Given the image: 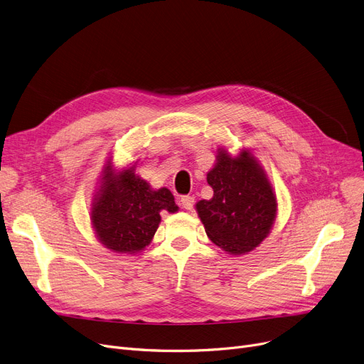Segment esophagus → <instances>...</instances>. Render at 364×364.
Listing matches in <instances>:
<instances>
[{"label": "esophagus", "instance_id": "obj_1", "mask_svg": "<svg viewBox=\"0 0 364 364\" xmlns=\"http://www.w3.org/2000/svg\"><path fill=\"white\" fill-rule=\"evenodd\" d=\"M193 203H195V199L192 196H181L180 198V205L184 208V209H192L193 208Z\"/></svg>", "mask_w": 364, "mask_h": 364}]
</instances>
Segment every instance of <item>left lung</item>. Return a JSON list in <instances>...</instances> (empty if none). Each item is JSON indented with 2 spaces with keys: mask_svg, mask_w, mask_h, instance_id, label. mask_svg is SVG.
I'll return each mask as SVG.
<instances>
[{
  "mask_svg": "<svg viewBox=\"0 0 364 364\" xmlns=\"http://www.w3.org/2000/svg\"><path fill=\"white\" fill-rule=\"evenodd\" d=\"M206 181L214 196L199 200L196 211L208 237L228 254L252 251L269 236L277 211L276 195L264 169L250 151L232 158L220 149Z\"/></svg>",
  "mask_w": 364,
  "mask_h": 364,
  "instance_id": "obj_1",
  "label": "left lung"
}]
</instances>
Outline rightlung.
<instances>
[{"label": "right lung", "instance_id": "1", "mask_svg": "<svg viewBox=\"0 0 364 364\" xmlns=\"http://www.w3.org/2000/svg\"><path fill=\"white\" fill-rule=\"evenodd\" d=\"M161 211H178L168 188L151 190L134 166L117 174L107 164L91 208L94 232L105 247L118 254L143 251L158 230Z\"/></svg>", "mask_w": 364, "mask_h": 364}]
</instances>
